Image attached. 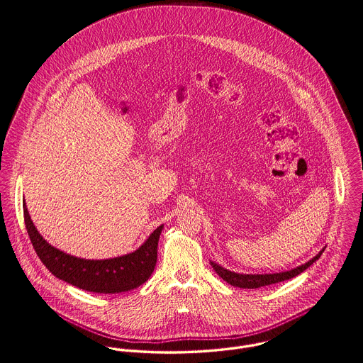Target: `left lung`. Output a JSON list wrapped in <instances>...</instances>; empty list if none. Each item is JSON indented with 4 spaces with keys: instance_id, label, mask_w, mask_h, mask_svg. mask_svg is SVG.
I'll list each match as a JSON object with an SVG mask.
<instances>
[{
    "instance_id": "1",
    "label": "left lung",
    "mask_w": 363,
    "mask_h": 363,
    "mask_svg": "<svg viewBox=\"0 0 363 363\" xmlns=\"http://www.w3.org/2000/svg\"><path fill=\"white\" fill-rule=\"evenodd\" d=\"M326 248V247H325ZM325 248L316 255L313 257L311 261H308L306 264H301L297 266L291 270H287V272H279V273H269V274H244V273H235V272H231L229 269H225L222 267L220 264H215L211 261L212 267L215 269V272L225 280L228 281L231 286L234 287H240V289H259V287H264V286H270V284H274V283H280V281H284V280H289V279H293L298 276L299 273H302L305 269H308L311 264L313 262H316L320 255L323 254Z\"/></svg>"
}]
</instances>
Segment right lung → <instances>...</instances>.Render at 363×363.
I'll return each mask as SVG.
<instances>
[{
  "label": "right lung",
  "instance_id": "add662e5",
  "mask_svg": "<svg viewBox=\"0 0 363 363\" xmlns=\"http://www.w3.org/2000/svg\"><path fill=\"white\" fill-rule=\"evenodd\" d=\"M23 216L34 251L41 262L55 277L74 287L99 294L125 293L144 284L154 272L164 225L152 231L143 245L130 254L109 259H84L48 244L35 229L25 201Z\"/></svg>",
  "mask_w": 363,
  "mask_h": 363
}]
</instances>
